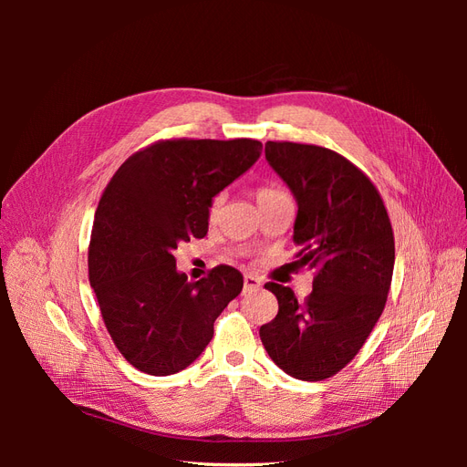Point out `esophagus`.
<instances>
[{
	"mask_svg": "<svg viewBox=\"0 0 467 467\" xmlns=\"http://www.w3.org/2000/svg\"><path fill=\"white\" fill-rule=\"evenodd\" d=\"M261 288V280L253 275L244 276V292H255Z\"/></svg>",
	"mask_w": 467,
	"mask_h": 467,
	"instance_id": "1",
	"label": "esophagus"
}]
</instances>
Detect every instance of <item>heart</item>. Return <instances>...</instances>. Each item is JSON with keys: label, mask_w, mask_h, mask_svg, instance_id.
<instances>
[{"label": "heart", "mask_w": 467, "mask_h": 467, "mask_svg": "<svg viewBox=\"0 0 467 467\" xmlns=\"http://www.w3.org/2000/svg\"><path fill=\"white\" fill-rule=\"evenodd\" d=\"M286 196H288L286 191H282V189L276 187V185H259V187L255 189V199H257L259 206L268 204V202H273V201H278V199H286ZM223 199H225L223 192H218V194L212 196V201H210V204H208V216H210V218H214V216L218 214V210H220Z\"/></svg>", "instance_id": "b5f03b06"}]
</instances>
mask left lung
Returning a JSON list of instances; mask_svg holds the SVG:
<instances>
[{"instance_id":"1","label":"left lung","mask_w":467,"mask_h":467,"mask_svg":"<svg viewBox=\"0 0 467 467\" xmlns=\"http://www.w3.org/2000/svg\"><path fill=\"white\" fill-rule=\"evenodd\" d=\"M266 161L298 201L296 261L316 268L304 300L266 282L278 314L259 335L278 368L319 381L341 372L372 333L391 286L395 242L370 177L329 148L266 142Z\"/></svg>"}]
</instances>
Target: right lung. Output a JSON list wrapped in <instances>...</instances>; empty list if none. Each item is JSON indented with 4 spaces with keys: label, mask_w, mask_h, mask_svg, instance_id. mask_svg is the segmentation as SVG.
Returning a JSON list of instances; mask_svg holds the SVG:
<instances>
[{
    "label": "right lung",
    "mask_w": 467,
    "mask_h": 467,
    "mask_svg": "<svg viewBox=\"0 0 467 467\" xmlns=\"http://www.w3.org/2000/svg\"><path fill=\"white\" fill-rule=\"evenodd\" d=\"M259 140H158L134 151L99 201L89 282L105 327L134 368L169 376L201 357L214 321L244 288L218 265L189 282L173 249L208 232L212 196L257 161Z\"/></svg>",
    "instance_id": "right-lung-1"
}]
</instances>
